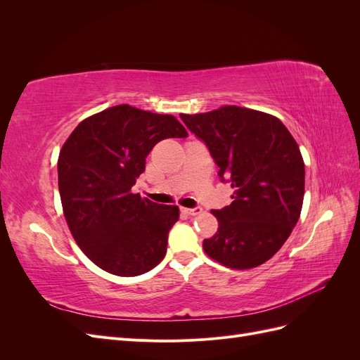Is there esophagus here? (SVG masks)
Returning <instances> with one entry per match:
<instances>
[{"mask_svg": "<svg viewBox=\"0 0 360 360\" xmlns=\"http://www.w3.org/2000/svg\"><path fill=\"white\" fill-rule=\"evenodd\" d=\"M181 212L189 214V216H197V214H200L202 212V209H201V207H195V209H188V207H181Z\"/></svg>", "mask_w": 360, "mask_h": 360, "instance_id": "obj_1", "label": "esophagus"}]
</instances>
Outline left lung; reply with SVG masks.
<instances>
[{"label": "left lung", "instance_id": "left-lung-1", "mask_svg": "<svg viewBox=\"0 0 360 360\" xmlns=\"http://www.w3.org/2000/svg\"><path fill=\"white\" fill-rule=\"evenodd\" d=\"M209 147L230 181L233 202L213 210L217 231L205 254L225 267H258L274 257L297 224L304 195V163L296 139L279 118L225 105L202 114H180Z\"/></svg>", "mask_w": 360, "mask_h": 360}]
</instances>
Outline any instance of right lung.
I'll list each match as a JSON object with an SVG mask.
<instances>
[{
	"mask_svg": "<svg viewBox=\"0 0 360 360\" xmlns=\"http://www.w3.org/2000/svg\"><path fill=\"white\" fill-rule=\"evenodd\" d=\"M186 135L174 115L117 105L82 120L63 144L64 217L82 252L108 274L143 275L165 257L179 207L141 198L132 186L159 141Z\"/></svg>",
	"mask_w": 360,
	"mask_h": 360,
	"instance_id": "right-lung-1",
	"label": "right lung"
}]
</instances>
